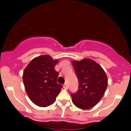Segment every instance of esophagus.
Masks as SVG:
<instances>
[{"mask_svg": "<svg viewBox=\"0 0 131 131\" xmlns=\"http://www.w3.org/2000/svg\"><path fill=\"white\" fill-rule=\"evenodd\" d=\"M68 84L67 83H66L64 84H63V88H64L65 89H68Z\"/></svg>", "mask_w": 131, "mask_h": 131, "instance_id": "34e87169", "label": "esophagus"}]
</instances>
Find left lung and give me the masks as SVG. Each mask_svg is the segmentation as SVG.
<instances>
[{
  "mask_svg": "<svg viewBox=\"0 0 131 131\" xmlns=\"http://www.w3.org/2000/svg\"><path fill=\"white\" fill-rule=\"evenodd\" d=\"M73 66L79 81V89L71 93L73 103L82 110L96 105L106 92L107 77L100 65L89 58L73 61Z\"/></svg>",
  "mask_w": 131,
  "mask_h": 131,
  "instance_id": "8db88e82",
  "label": "left lung"
}]
</instances>
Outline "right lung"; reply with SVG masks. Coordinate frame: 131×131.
I'll use <instances>...</instances> for the list:
<instances>
[{
    "label": "right lung",
    "instance_id": "1",
    "mask_svg": "<svg viewBox=\"0 0 131 131\" xmlns=\"http://www.w3.org/2000/svg\"><path fill=\"white\" fill-rule=\"evenodd\" d=\"M58 60L48 55L33 59L24 69L23 81L30 100L40 107L52 104L62 85L57 83L59 74L54 69Z\"/></svg>",
    "mask_w": 131,
    "mask_h": 131
}]
</instances>
